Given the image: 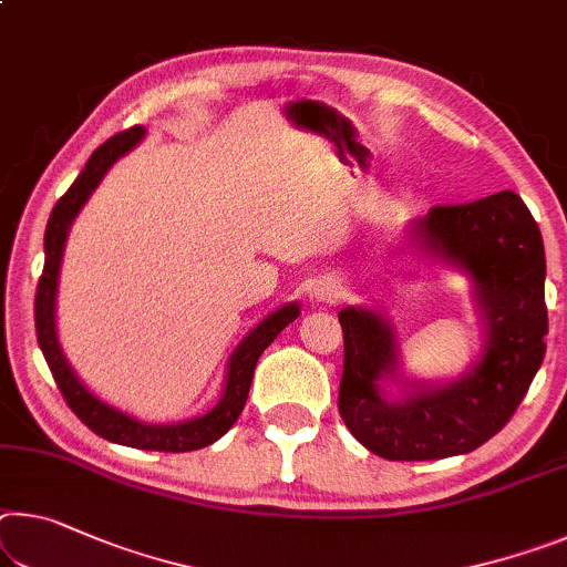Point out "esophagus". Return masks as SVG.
Segmentation results:
<instances>
[{"instance_id":"obj_1","label":"esophagus","mask_w":567,"mask_h":567,"mask_svg":"<svg viewBox=\"0 0 567 567\" xmlns=\"http://www.w3.org/2000/svg\"><path fill=\"white\" fill-rule=\"evenodd\" d=\"M340 295H343V282L338 277H322V280L316 285V298L322 302H336Z\"/></svg>"}]
</instances>
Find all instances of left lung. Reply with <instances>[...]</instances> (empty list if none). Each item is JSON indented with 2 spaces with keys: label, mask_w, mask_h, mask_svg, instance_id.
Returning <instances> with one entry per match:
<instances>
[{
  "label": "left lung",
  "mask_w": 567,
  "mask_h": 567,
  "mask_svg": "<svg viewBox=\"0 0 567 567\" xmlns=\"http://www.w3.org/2000/svg\"><path fill=\"white\" fill-rule=\"evenodd\" d=\"M413 237L472 277L487 320V346L460 381L416 385L406 399L389 401L379 381L399 365L391 326L363 308L338 312V411L368 452L391 462L444 460L489 442L525 399L543 365L547 336L543 235L515 192L439 204L416 221Z\"/></svg>",
  "instance_id": "obj_1"
}]
</instances>
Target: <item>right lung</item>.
<instances>
[{"instance_id":"right-lung-1","label":"right lung","mask_w":567,"mask_h":567,"mask_svg":"<svg viewBox=\"0 0 567 567\" xmlns=\"http://www.w3.org/2000/svg\"><path fill=\"white\" fill-rule=\"evenodd\" d=\"M143 133H146L143 125H133V128L115 133V136L107 138L103 146H97L93 151V156L87 158L85 168L80 171L73 186L58 199L55 209L50 214L48 229H44V267L38 282V295H34V328H38V343L42 348V355L50 365L52 379H55L62 399H65L68 406L75 411V416L83 421L90 431H95L97 436H103L113 444L148 449V452L178 454L209 446L217 442L219 436L227 434L231 424L239 419L241 409H245L251 375H255L259 355H262L265 348L280 336V330H285L300 316V308L290 302L259 322L229 358L227 385H224L221 401L209 413H204L199 419L184 421V424H141V421L128 416V413L107 406L101 399H95L93 393L78 381L73 368L68 365L65 355H62L55 336V290L62 249H65L70 224L78 217V212L83 209L87 196L95 192L97 184H101L105 171L136 146L143 138Z\"/></svg>"}]
</instances>
